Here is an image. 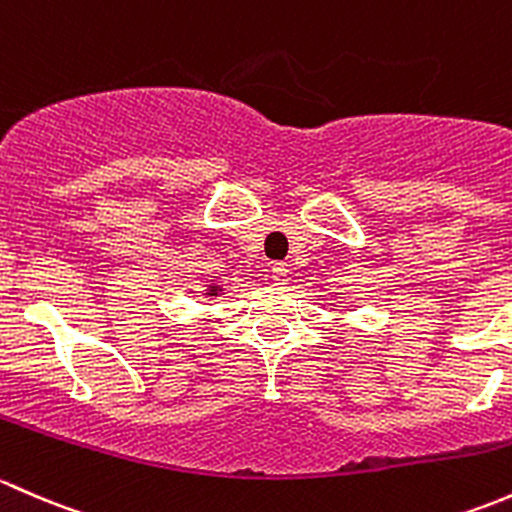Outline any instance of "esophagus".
<instances>
[{
    "instance_id": "esophagus-1",
    "label": "esophagus",
    "mask_w": 512,
    "mask_h": 512,
    "mask_svg": "<svg viewBox=\"0 0 512 512\" xmlns=\"http://www.w3.org/2000/svg\"><path fill=\"white\" fill-rule=\"evenodd\" d=\"M271 276H273V281H276V283L286 281V278H288V266H286V263H273Z\"/></svg>"
}]
</instances>
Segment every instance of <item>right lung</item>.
I'll use <instances>...</instances> for the list:
<instances>
[{
  "instance_id": "right-lung-1",
  "label": "right lung",
  "mask_w": 512,
  "mask_h": 512,
  "mask_svg": "<svg viewBox=\"0 0 512 512\" xmlns=\"http://www.w3.org/2000/svg\"><path fill=\"white\" fill-rule=\"evenodd\" d=\"M209 295H217V286H212V288H209Z\"/></svg>"
}]
</instances>
